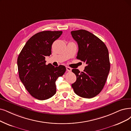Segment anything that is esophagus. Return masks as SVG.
I'll return each instance as SVG.
<instances>
[{"instance_id":"34e87169","label":"esophagus","mask_w":131,"mask_h":131,"mask_svg":"<svg viewBox=\"0 0 131 131\" xmlns=\"http://www.w3.org/2000/svg\"><path fill=\"white\" fill-rule=\"evenodd\" d=\"M66 69H67V71H68V72L71 71V68H70V67H66Z\"/></svg>"}]
</instances>
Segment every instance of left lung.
Listing matches in <instances>:
<instances>
[{"instance_id":"8db88e82","label":"left lung","mask_w":131,"mask_h":131,"mask_svg":"<svg viewBox=\"0 0 131 131\" xmlns=\"http://www.w3.org/2000/svg\"><path fill=\"white\" fill-rule=\"evenodd\" d=\"M71 34L78 46L76 58L86 64L83 72L72 70L77 79L71 86L78 96L94 97L102 90L110 69L108 49L101 39L86 30L71 31Z\"/></svg>"}]
</instances>
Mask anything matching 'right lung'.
<instances>
[{
	"mask_svg": "<svg viewBox=\"0 0 131 131\" xmlns=\"http://www.w3.org/2000/svg\"><path fill=\"white\" fill-rule=\"evenodd\" d=\"M62 31H42L32 36L19 54L17 64L19 78L30 95L39 100H46L56 91L55 82L66 68L46 64V56L51 54V46Z\"/></svg>",
	"mask_w": 131,
	"mask_h": 131,
	"instance_id": "obj_1",
	"label": "right lung"
}]
</instances>
